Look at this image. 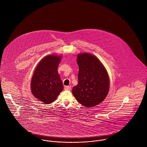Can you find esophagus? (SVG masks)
I'll return each instance as SVG.
<instances>
[{
  "instance_id": "1",
  "label": "esophagus",
  "mask_w": 147,
  "mask_h": 147,
  "mask_svg": "<svg viewBox=\"0 0 147 147\" xmlns=\"http://www.w3.org/2000/svg\"><path fill=\"white\" fill-rule=\"evenodd\" d=\"M65 89L67 90H71V86H66L65 87Z\"/></svg>"
}]
</instances>
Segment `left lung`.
Masks as SVG:
<instances>
[{
    "label": "left lung",
    "instance_id": "1",
    "mask_svg": "<svg viewBox=\"0 0 147 147\" xmlns=\"http://www.w3.org/2000/svg\"><path fill=\"white\" fill-rule=\"evenodd\" d=\"M78 83L72 93L77 101L86 107H93L104 101L109 90L108 72L100 61L89 53L78 54Z\"/></svg>",
    "mask_w": 147,
    "mask_h": 147
}]
</instances>
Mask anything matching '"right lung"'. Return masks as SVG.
I'll list each match as a JSON object with an SVG mask.
<instances>
[{
    "instance_id": "obj_1",
    "label": "right lung",
    "mask_w": 147,
    "mask_h": 147,
    "mask_svg": "<svg viewBox=\"0 0 147 147\" xmlns=\"http://www.w3.org/2000/svg\"><path fill=\"white\" fill-rule=\"evenodd\" d=\"M62 56L50 54L40 60L31 81L33 96L45 104L54 101L62 91L63 86L58 73Z\"/></svg>"
}]
</instances>
